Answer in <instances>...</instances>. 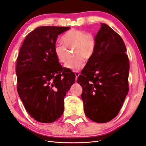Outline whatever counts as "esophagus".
I'll return each mask as SVG.
<instances>
[{"label": "esophagus", "mask_w": 146, "mask_h": 146, "mask_svg": "<svg viewBox=\"0 0 146 146\" xmlns=\"http://www.w3.org/2000/svg\"><path fill=\"white\" fill-rule=\"evenodd\" d=\"M75 75H76V80L77 81V78H78V77L80 76V74H79L78 72H76L75 73Z\"/></svg>", "instance_id": "esophagus-1"}]
</instances>
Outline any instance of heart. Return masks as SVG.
Returning <instances> with one entry per match:
<instances>
[{
  "label": "heart",
  "mask_w": 146,
  "mask_h": 146,
  "mask_svg": "<svg viewBox=\"0 0 146 146\" xmlns=\"http://www.w3.org/2000/svg\"><path fill=\"white\" fill-rule=\"evenodd\" d=\"M63 45L57 44L54 48V53L60 63H64L67 58L68 49L74 50L76 58L68 61L65 68L73 72H78L85 66V58L90 59L93 55L96 46V38L90 33L83 30L73 29L66 32L61 37Z\"/></svg>",
  "instance_id": "obj_1"
}]
</instances>
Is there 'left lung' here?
<instances>
[{
    "instance_id": "1",
    "label": "left lung",
    "mask_w": 146,
    "mask_h": 146,
    "mask_svg": "<svg viewBox=\"0 0 146 146\" xmlns=\"http://www.w3.org/2000/svg\"><path fill=\"white\" fill-rule=\"evenodd\" d=\"M96 49L77 79L86 116L105 123L119 113L129 92V61L122 38L107 24L95 36Z\"/></svg>"
}]
</instances>
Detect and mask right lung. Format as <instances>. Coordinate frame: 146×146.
<instances>
[{
  "instance_id": "add662e5",
  "label": "right lung",
  "mask_w": 146,
  "mask_h": 146,
  "mask_svg": "<svg viewBox=\"0 0 146 146\" xmlns=\"http://www.w3.org/2000/svg\"><path fill=\"white\" fill-rule=\"evenodd\" d=\"M69 27L42 26L25 37L17 59V90L35 120L54 122L64 111V98L76 76L65 70L54 53L57 37Z\"/></svg>"
}]
</instances>
